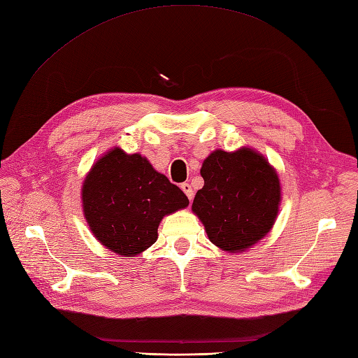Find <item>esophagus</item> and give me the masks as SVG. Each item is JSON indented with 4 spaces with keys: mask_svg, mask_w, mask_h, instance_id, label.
Instances as JSON below:
<instances>
[{
    "mask_svg": "<svg viewBox=\"0 0 358 358\" xmlns=\"http://www.w3.org/2000/svg\"><path fill=\"white\" fill-rule=\"evenodd\" d=\"M180 187H181V190H182V192H185L186 196H187L190 201L194 199V190H192V187H190L189 182H182V185H181Z\"/></svg>",
    "mask_w": 358,
    "mask_h": 358,
    "instance_id": "34e87169",
    "label": "esophagus"
}]
</instances>
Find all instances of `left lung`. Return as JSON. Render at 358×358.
I'll return each instance as SVG.
<instances>
[{"label":"left lung","instance_id":"1","mask_svg":"<svg viewBox=\"0 0 358 358\" xmlns=\"http://www.w3.org/2000/svg\"><path fill=\"white\" fill-rule=\"evenodd\" d=\"M201 177L204 187L196 192L192 212L210 242L239 254L268 236L280 212L281 185L263 154L250 146L215 150L203 162Z\"/></svg>","mask_w":358,"mask_h":358}]
</instances>
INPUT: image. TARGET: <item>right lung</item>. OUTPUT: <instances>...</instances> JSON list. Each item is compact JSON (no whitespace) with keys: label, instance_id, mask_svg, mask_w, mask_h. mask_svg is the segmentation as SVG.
I'll list each match as a JSON object with an SVG mask.
<instances>
[{"label":"right lung","instance_id":"add662e5","mask_svg":"<svg viewBox=\"0 0 358 358\" xmlns=\"http://www.w3.org/2000/svg\"><path fill=\"white\" fill-rule=\"evenodd\" d=\"M187 206L182 190L148 159L119 146L92 164L81 186V207L92 234L124 257L148 250L157 241L162 219Z\"/></svg>","mask_w":358,"mask_h":358}]
</instances>
